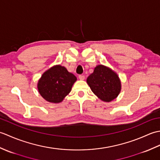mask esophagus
I'll return each mask as SVG.
<instances>
[{"label":"esophagus","instance_id":"1","mask_svg":"<svg viewBox=\"0 0 160 160\" xmlns=\"http://www.w3.org/2000/svg\"><path fill=\"white\" fill-rule=\"evenodd\" d=\"M78 78H79L80 80H84V75H79V76H78Z\"/></svg>","mask_w":160,"mask_h":160}]
</instances>
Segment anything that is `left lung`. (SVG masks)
<instances>
[{
  "label": "left lung",
  "instance_id": "1",
  "mask_svg": "<svg viewBox=\"0 0 160 160\" xmlns=\"http://www.w3.org/2000/svg\"><path fill=\"white\" fill-rule=\"evenodd\" d=\"M91 91L104 102H111L121 90V83L118 75L103 65H98L87 79Z\"/></svg>",
  "mask_w": 160,
  "mask_h": 160
}]
</instances>
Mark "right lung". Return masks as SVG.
Segmentation results:
<instances>
[{"label":"right lung","mask_w":160,"mask_h":160,"mask_svg":"<svg viewBox=\"0 0 160 160\" xmlns=\"http://www.w3.org/2000/svg\"><path fill=\"white\" fill-rule=\"evenodd\" d=\"M76 80V77L65 67L54 66L42 74L38 83V91L47 101L59 103L70 93Z\"/></svg>","instance_id":"1"}]
</instances>
